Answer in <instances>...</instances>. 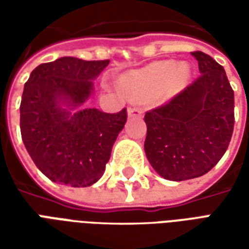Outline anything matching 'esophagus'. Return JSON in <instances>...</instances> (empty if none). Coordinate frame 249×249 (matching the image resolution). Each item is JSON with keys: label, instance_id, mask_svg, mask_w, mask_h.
<instances>
[{"label": "esophagus", "instance_id": "obj_1", "mask_svg": "<svg viewBox=\"0 0 249 249\" xmlns=\"http://www.w3.org/2000/svg\"><path fill=\"white\" fill-rule=\"evenodd\" d=\"M142 114V109L141 108H129L128 109V116L129 117H140Z\"/></svg>", "mask_w": 249, "mask_h": 249}]
</instances>
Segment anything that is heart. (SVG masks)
Wrapping results in <instances>:
<instances>
[{
    "mask_svg": "<svg viewBox=\"0 0 249 249\" xmlns=\"http://www.w3.org/2000/svg\"><path fill=\"white\" fill-rule=\"evenodd\" d=\"M189 77V69L184 64L176 65L172 61H157L149 64L140 71L125 74L120 85L129 97L145 98L159 92L169 84L172 88H180Z\"/></svg>",
    "mask_w": 249,
    "mask_h": 249,
    "instance_id": "obj_1",
    "label": "heart"
}]
</instances>
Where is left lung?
<instances>
[{
	"label": "left lung",
	"instance_id": "left-lung-1",
	"mask_svg": "<svg viewBox=\"0 0 249 249\" xmlns=\"http://www.w3.org/2000/svg\"><path fill=\"white\" fill-rule=\"evenodd\" d=\"M191 54L201 74L144 117L146 157L172 181L209 172L227 151L235 125V96L224 68L203 52Z\"/></svg>",
	"mask_w": 249,
	"mask_h": 249
}]
</instances>
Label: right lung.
<instances>
[{"instance_id": "right-lung-1", "label": "right lung", "mask_w": 249, "mask_h": 249, "mask_svg": "<svg viewBox=\"0 0 249 249\" xmlns=\"http://www.w3.org/2000/svg\"><path fill=\"white\" fill-rule=\"evenodd\" d=\"M108 64L61 57L37 66L25 82L19 105L22 141L37 168L54 183L89 187L105 171L126 123V109L71 110L90 97L93 80Z\"/></svg>"}]
</instances>
